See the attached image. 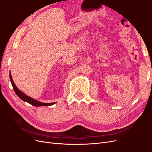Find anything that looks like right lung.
I'll return each instance as SVG.
<instances>
[{
	"instance_id": "add662e5",
	"label": "right lung",
	"mask_w": 152,
	"mask_h": 152,
	"mask_svg": "<svg viewBox=\"0 0 152 152\" xmlns=\"http://www.w3.org/2000/svg\"><path fill=\"white\" fill-rule=\"evenodd\" d=\"M10 80H11V84L12 86L14 91H15V93L18 95V97L21 98L23 101H24V102L28 103L31 104V105L35 106V107H41V106H50V105H53L55 103H42V102H39V101H37V100L34 99L33 98L29 97V96H26L25 94H24L23 93H22V92L20 90L18 89V87H16L15 84L14 83V81L12 79L11 73H10Z\"/></svg>"
}]
</instances>
